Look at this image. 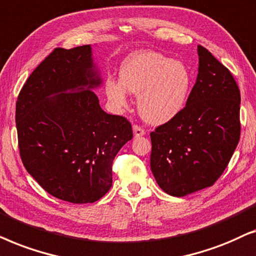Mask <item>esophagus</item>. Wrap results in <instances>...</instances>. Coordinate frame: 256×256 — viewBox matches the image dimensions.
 <instances>
[{"label":"esophagus","instance_id":"esophagus-1","mask_svg":"<svg viewBox=\"0 0 256 256\" xmlns=\"http://www.w3.org/2000/svg\"><path fill=\"white\" fill-rule=\"evenodd\" d=\"M145 134V131L142 130L140 126L138 125H134V138H139V137H142V136Z\"/></svg>","mask_w":256,"mask_h":256}]
</instances>
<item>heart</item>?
Here are the masks:
<instances>
[{
  "label": "heart",
  "instance_id": "heart-1",
  "mask_svg": "<svg viewBox=\"0 0 256 256\" xmlns=\"http://www.w3.org/2000/svg\"><path fill=\"white\" fill-rule=\"evenodd\" d=\"M192 76L185 64L156 51L128 56L119 69V80L108 77L104 91L114 108L128 105V92L139 94L138 111L148 124L162 125L174 119L188 100Z\"/></svg>",
  "mask_w": 256,
  "mask_h": 256
}]
</instances>
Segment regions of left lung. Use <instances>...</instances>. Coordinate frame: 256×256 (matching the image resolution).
<instances>
[{"label": "left lung", "mask_w": 256, "mask_h": 256, "mask_svg": "<svg viewBox=\"0 0 256 256\" xmlns=\"http://www.w3.org/2000/svg\"><path fill=\"white\" fill-rule=\"evenodd\" d=\"M199 68L186 106L151 132V171L164 192L185 196L212 186L240 139V90L227 68L198 46Z\"/></svg>", "instance_id": "8db88e82"}]
</instances>
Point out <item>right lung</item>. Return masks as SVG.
Listing matches in <instances>:
<instances>
[{
  "mask_svg": "<svg viewBox=\"0 0 256 256\" xmlns=\"http://www.w3.org/2000/svg\"><path fill=\"white\" fill-rule=\"evenodd\" d=\"M103 84L92 46L57 48L30 74L16 103L20 154L48 193L94 202L112 185V162L132 134L120 116L102 110Z\"/></svg>",
  "mask_w": 256,
  "mask_h": 256,
  "instance_id": "1",
  "label": "right lung"
}]
</instances>
